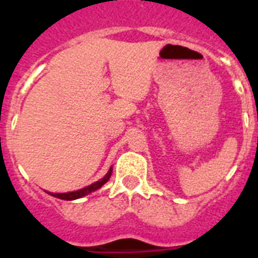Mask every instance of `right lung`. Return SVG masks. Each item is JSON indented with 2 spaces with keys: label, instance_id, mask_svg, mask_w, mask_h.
<instances>
[{
  "label": "right lung",
  "instance_id": "obj_1",
  "mask_svg": "<svg viewBox=\"0 0 258 258\" xmlns=\"http://www.w3.org/2000/svg\"><path fill=\"white\" fill-rule=\"evenodd\" d=\"M111 174H112V166L109 168L108 172L106 173V175H104L103 178L94 182V183L89 184V186H86V187L84 188H80V190H76V191H71V192H49V191H46V192L49 194V195H51V197L58 198V199H61V200H76V199H80V198L86 197V195H89V194L94 192V191H97L98 188H101L102 186L108 181Z\"/></svg>",
  "mask_w": 258,
  "mask_h": 258
}]
</instances>
